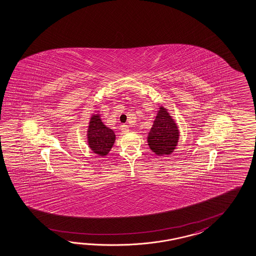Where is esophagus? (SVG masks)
I'll list each match as a JSON object with an SVG mask.
<instances>
[{"instance_id": "34e87169", "label": "esophagus", "mask_w": 256, "mask_h": 256, "mask_svg": "<svg viewBox=\"0 0 256 256\" xmlns=\"http://www.w3.org/2000/svg\"><path fill=\"white\" fill-rule=\"evenodd\" d=\"M121 132H122V133H128V132H130V128H128V126L123 124V126H121Z\"/></svg>"}]
</instances>
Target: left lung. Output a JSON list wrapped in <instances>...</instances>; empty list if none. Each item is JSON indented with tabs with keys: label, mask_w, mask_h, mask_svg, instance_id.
Listing matches in <instances>:
<instances>
[{
	"label": "left lung",
	"mask_w": 256,
	"mask_h": 256,
	"mask_svg": "<svg viewBox=\"0 0 256 256\" xmlns=\"http://www.w3.org/2000/svg\"><path fill=\"white\" fill-rule=\"evenodd\" d=\"M179 138L178 124L166 108L160 105L152 128L148 132L149 148L158 156L170 154L177 148Z\"/></svg>",
	"instance_id": "obj_1"
}]
</instances>
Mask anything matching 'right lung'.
Listing matches in <instances>:
<instances>
[{
    "label": "right lung",
    "mask_w": 256,
    "mask_h": 256,
    "mask_svg": "<svg viewBox=\"0 0 256 256\" xmlns=\"http://www.w3.org/2000/svg\"><path fill=\"white\" fill-rule=\"evenodd\" d=\"M116 134L112 130L105 126L98 110H95L90 118L86 140L90 150L100 156H106L116 142Z\"/></svg>",
    "instance_id": "1"
}]
</instances>
